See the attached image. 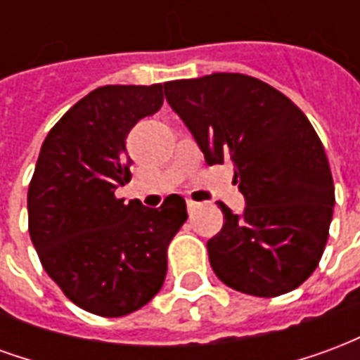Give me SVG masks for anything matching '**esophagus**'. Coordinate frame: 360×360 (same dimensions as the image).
Instances as JSON below:
<instances>
[{"label":"esophagus","instance_id":"obj_1","mask_svg":"<svg viewBox=\"0 0 360 360\" xmlns=\"http://www.w3.org/2000/svg\"><path fill=\"white\" fill-rule=\"evenodd\" d=\"M198 206H200V202H196V200H193V198H187V208H188V212L196 210Z\"/></svg>","mask_w":360,"mask_h":360}]
</instances>
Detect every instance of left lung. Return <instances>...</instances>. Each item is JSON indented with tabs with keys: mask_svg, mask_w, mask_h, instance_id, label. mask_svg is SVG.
<instances>
[{
	"mask_svg": "<svg viewBox=\"0 0 360 360\" xmlns=\"http://www.w3.org/2000/svg\"><path fill=\"white\" fill-rule=\"evenodd\" d=\"M164 92L206 164H233L247 202L243 214L218 202L226 221L206 245L214 274L255 297L297 289L322 258L335 204L324 146L307 115L241 73L169 81Z\"/></svg>",
	"mask_w": 360,
	"mask_h": 360,
	"instance_id": "8db88e82",
	"label": "left lung"
}]
</instances>
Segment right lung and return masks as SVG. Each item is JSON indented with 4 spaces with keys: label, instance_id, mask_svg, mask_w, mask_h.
Listing matches in <instances>:
<instances>
[{
    "label": "right lung",
    "instance_id": "1",
    "mask_svg": "<svg viewBox=\"0 0 360 360\" xmlns=\"http://www.w3.org/2000/svg\"><path fill=\"white\" fill-rule=\"evenodd\" d=\"M162 103V84L92 90L51 127L28 187V233L44 270L98 316L131 314L162 289L167 247L187 221L179 195L160 208L115 196L131 181L127 134Z\"/></svg>",
    "mask_w": 360,
    "mask_h": 360
}]
</instances>
